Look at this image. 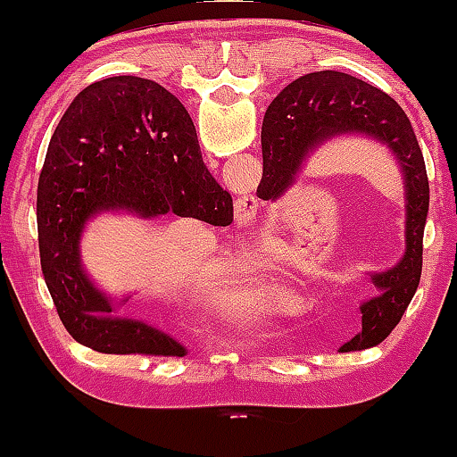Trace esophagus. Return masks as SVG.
Segmentation results:
<instances>
[{
  "label": "esophagus",
  "mask_w": 457,
  "mask_h": 457,
  "mask_svg": "<svg viewBox=\"0 0 457 457\" xmlns=\"http://www.w3.org/2000/svg\"><path fill=\"white\" fill-rule=\"evenodd\" d=\"M255 212H258V199L253 195H243L236 199V217L249 221V219L255 217Z\"/></svg>",
  "instance_id": "34e87169"
}]
</instances>
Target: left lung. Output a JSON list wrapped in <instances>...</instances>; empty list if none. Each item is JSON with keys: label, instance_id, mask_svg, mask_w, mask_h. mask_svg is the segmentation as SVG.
Listing matches in <instances>:
<instances>
[{"label": "left lung", "instance_id": "obj_1", "mask_svg": "<svg viewBox=\"0 0 457 457\" xmlns=\"http://www.w3.org/2000/svg\"><path fill=\"white\" fill-rule=\"evenodd\" d=\"M339 133H365L395 154L406 180V255L389 272L374 275L378 296L361 305V333L342 350L374 348L389 337L421 279L423 229L429 182L411 120L389 94L337 71L309 72L283 87L262 124L264 171L258 197H279L316 145Z\"/></svg>", "mask_w": 457, "mask_h": 457}]
</instances>
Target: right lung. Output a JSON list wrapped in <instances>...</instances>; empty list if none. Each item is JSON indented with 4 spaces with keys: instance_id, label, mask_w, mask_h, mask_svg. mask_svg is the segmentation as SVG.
Instances as JSON below:
<instances>
[{
    "instance_id": "obj_1",
    "label": "right lung",
    "mask_w": 457,
    "mask_h": 457,
    "mask_svg": "<svg viewBox=\"0 0 457 457\" xmlns=\"http://www.w3.org/2000/svg\"><path fill=\"white\" fill-rule=\"evenodd\" d=\"M103 211L232 223V197L204 165L191 115L150 79H103L68 104L38 180L40 266L62 324L81 345L103 354L185 356L170 335L115 318L83 275L79 238Z\"/></svg>"
}]
</instances>
